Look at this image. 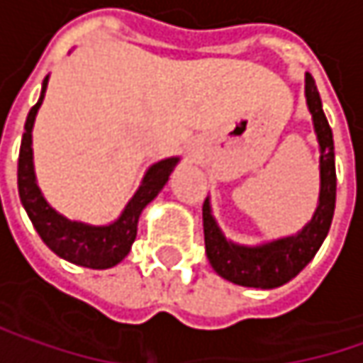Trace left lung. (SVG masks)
<instances>
[{"instance_id": "1", "label": "left lung", "mask_w": 363, "mask_h": 363, "mask_svg": "<svg viewBox=\"0 0 363 363\" xmlns=\"http://www.w3.org/2000/svg\"><path fill=\"white\" fill-rule=\"evenodd\" d=\"M306 102L320 143V197L310 224L300 234L255 248L232 245L222 236L220 228L213 222L207 199L203 203V234L207 259L211 267L232 284L261 289L279 288L288 284L312 261L329 232L337 193L333 133L329 121L323 113L314 77L310 74L306 75Z\"/></svg>"}]
</instances>
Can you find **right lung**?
<instances>
[{
  "label": "right lung",
  "instance_id": "obj_1",
  "mask_svg": "<svg viewBox=\"0 0 363 363\" xmlns=\"http://www.w3.org/2000/svg\"><path fill=\"white\" fill-rule=\"evenodd\" d=\"M49 75L43 82V92L38 102L34 104L26 117L24 135L20 143V156H18V193L20 201L24 205L34 230L43 238V242L53 250L57 257L88 269H108L121 263L131 245L138 236V220L143 207L152 201L162 186L166 184L172 168L177 166L179 158H168L154 164L145 179L133 195V199L127 203L123 216L111 225H86L82 222H69L63 216H59L51 205L40 195L36 181H34L33 168V125L36 111L47 92Z\"/></svg>",
  "mask_w": 363,
  "mask_h": 363
}]
</instances>
